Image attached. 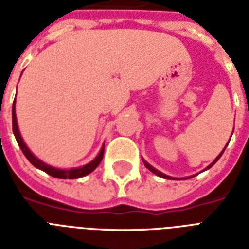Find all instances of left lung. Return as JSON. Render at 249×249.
I'll use <instances>...</instances> for the list:
<instances>
[{
  "instance_id": "1",
  "label": "left lung",
  "mask_w": 249,
  "mask_h": 249,
  "mask_svg": "<svg viewBox=\"0 0 249 249\" xmlns=\"http://www.w3.org/2000/svg\"><path fill=\"white\" fill-rule=\"evenodd\" d=\"M225 148H226V147H225ZM225 148H224V150H222V152H221L220 155L217 156L216 159L213 160V163H211V164H209L208 166H207V169H209V168H211V166H213V165H214V164L217 163V160L220 159L221 156H222V154H224ZM143 163H144V166H146V168H147V169L150 170V172H152V173H154V174H156V176H159V177H163V178H166V179H172V177H169V176H166V174L161 173V172H159V170H158V169H155V168H154V166L150 165V164H148L147 161H144V160H143ZM173 179H174V178H173Z\"/></svg>"
}]
</instances>
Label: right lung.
Here are the masks:
<instances>
[{"label": "right lung", "instance_id": "right-lung-1", "mask_svg": "<svg viewBox=\"0 0 249 249\" xmlns=\"http://www.w3.org/2000/svg\"><path fill=\"white\" fill-rule=\"evenodd\" d=\"M13 132L14 136H15V140H17L19 147L21 148V151L24 154V156L29 160V163L35 165L37 169L44 170L45 173H48L49 176L55 178H62V179H75V178L84 177L86 174L91 173L103 159V154H105V144L103 147L101 148V151L97 155V158L90 161L89 164H86L84 166H79V168H72V169H59V168H54V166H50L48 164H45L44 161H41L40 159H37L36 156L33 155L31 150L27 147V144L24 143V141L21 138L20 132H19V128H18V123H17V115H15V101L13 103Z\"/></svg>", "mask_w": 249, "mask_h": 249}]
</instances>
